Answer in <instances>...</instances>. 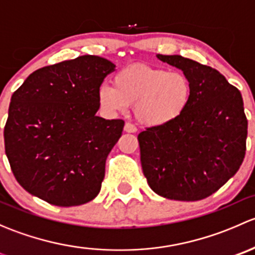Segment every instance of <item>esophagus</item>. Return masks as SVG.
Returning <instances> with one entry per match:
<instances>
[{
	"label": "esophagus",
	"instance_id": "obj_1",
	"mask_svg": "<svg viewBox=\"0 0 255 255\" xmlns=\"http://www.w3.org/2000/svg\"><path fill=\"white\" fill-rule=\"evenodd\" d=\"M125 132L135 133V132H137V128H135V126H133L132 123H126V125H125Z\"/></svg>",
	"mask_w": 255,
	"mask_h": 255
}]
</instances>
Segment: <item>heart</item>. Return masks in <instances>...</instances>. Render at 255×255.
Returning <instances> with one entry per match:
<instances>
[{"instance_id":"b5f03b06","label":"heart","mask_w":255,"mask_h":255,"mask_svg":"<svg viewBox=\"0 0 255 255\" xmlns=\"http://www.w3.org/2000/svg\"><path fill=\"white\" fill-rule=\"evenodd\" d=\"M192 94L189 78L145 64L121 69L113 86L102 84L97 90L101 109L109 115L123 113L134 105V117L146 128L171 125L186 111Z\"/></svg>"}]
</instances>
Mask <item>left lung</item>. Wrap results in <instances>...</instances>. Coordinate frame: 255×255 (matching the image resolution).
<instances>
[{
  "label": "left lung",
  "mask_w": 255,
  "mask_h": 255,
  "mask_svg": "<svg viewBox=\"0 0 255 255\" xmlns=\"http://www.w3.org/2000/svg\"><path fill=\"white\" fill-rule=\"evenodd\" d=\"M156 58L180 69L192 94L179 120L138 134L143 174L159 196L199 201L215 194L243 163L248 128L243 99L216 69L181 55Z\"/></svg>",
  "instance_id": "left-lung-1"
}]
</instances>
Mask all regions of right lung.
Listing matches in <instances>:
<instances>
[{"label": "right lung", "instance_id": "obj_1", "mask_svg": "<svg viewBox=\"0 0 255 255\" xmlns=\"http://www.w3.org/2000/svg\"><path fill=\"white\" fill-rule=\"evenodd\" d=\"M112 61L82 55L30 74L13 92L4 149L20 186L48 204L84 205L99 195L122 120L96 116L97 90Z\"/></svg>", "mask_w": 255, "mask_h": 255}]
</instances>
